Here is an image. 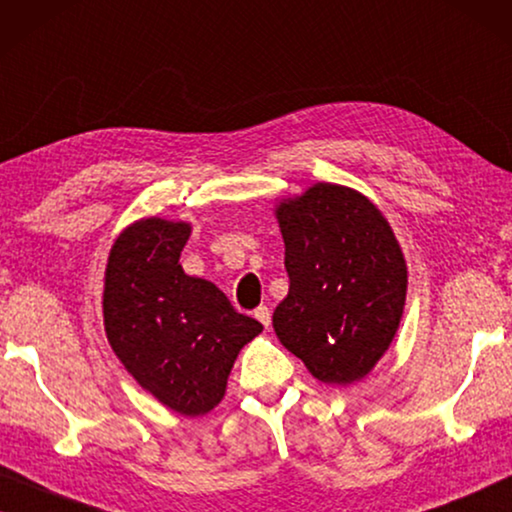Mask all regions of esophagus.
I'll return each mask as SVG.
<instances>
[{
  "instance_id": "obj_1",
  "label": "esophagus",
  "mask_w": 512,
  "mask_h": 512,
  "mask_svg": "<svg viewBox=\"0 0 512 512\" xmlns=\"http://www.w3.org/2000/svg\"><path fill=\"white\" fill-rule=\"evenodd\" d=\"M255 318L262 322V325L269 329V325H271V311L266 306H259V308H255Z\"/></svg>"
}]
</instances>
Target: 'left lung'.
Wrapping results in <instances>:
<instances>
[{"label":"left lung","mask_w":512,"mask_h":512,"mask_svg":"<svg viewBox=\"0 0 512 512\" xmlns=\"http://www.w3.org/2000/svg\"><path fill=\"white\" fill-rule=\"evenodd\" d=\"M290 292L273 311L280 343L327 385L362 380L390 348L408 271L390 222L345 185L315 183L276 206Z\"/></svg>","instance_id":"obj_1"}]
</instances>
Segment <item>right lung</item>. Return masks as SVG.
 <instances>
[{
	"mask_svg": "<svg viewBox=\"0 0 512 512\" xmlns=\"http://www.w3.org/2000/svg\"><path fill=\"white\" fill-rule=\"evenodd\" d=\"M187 222L143 218L115 239L104 276V329L143 390L197 417L225 397L241 348L262 331L225 292L178 264Z\"/></svg>",
	"mask_w": 512,
	"mask_h": 512,
	"instance_id": "obj_1",
	"label": "right lung"
}]
</instances>
